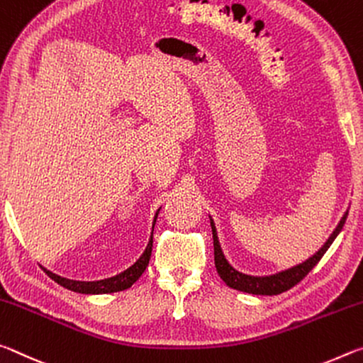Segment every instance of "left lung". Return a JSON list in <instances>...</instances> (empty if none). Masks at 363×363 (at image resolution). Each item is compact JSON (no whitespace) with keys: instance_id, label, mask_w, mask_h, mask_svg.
Masks as SVG:
<instances>
[{"instance_id":"8db88e82","label":"left lung","mask_w":363,"mask_h":363,"mask_svg":"<svg viewBox=\"0 0 363 363\" xmlns=\"http://www.w3.org/2000/svg\"><path fill=\"white\" fill-rule=\"evenodd\" d=\"M346 218H347V212L344 213V217L341 218L340 225H337L336 230L333 231L331 236L328 238V241L325 242L323 247L320 249L315 255H312V257L307 259L306 262L293 267V269L280 272V273H277V275H270V277H251V275H245V273L235 270L233 267L227 262V259H225L222 247H220V242H218V238H217L216 225H213L212 218H211L212 236H213V260H216L217 273L220 275L222 280L227 283V286L238 289V291H245V293H249V294L273 296V294L284 293V291H288L293 286H296V284H298L302 278H304L307 273L320 262V259H322L323 254L328 251V247L331 246V242L335 241V238L340 235V231L342 230Z\"/></svg>"}]
</instances>
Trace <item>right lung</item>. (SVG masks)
I'll list each match as a JSON object with an SVG mask.
<instances>
[{
  "label": "right lung",
  "instance_id": "1",
  "mask_svg": "<svg viewBox=\"0 0 363 363\" xmlns=\"http://www.w3.org/2000/svg\"><path fill=\"white\" fill-rule=\"evenodd\" d=\"M157 218V213H156ZM156 218H154V223H156ZM154 228V227H152ZM151 251H152V236L150 242H147L146 251L143 252L141 257L136 260V262L127 269L125 272L118 273V275L108 278V280H99V281H75V280H69V278H62L56 275V273L48 272V277L51 280H55L57 284L67 288L70 291H75V293H82V294H106V293H117V291H123L128 289L132 284L138 280V278L143 275V272L146 270L147 264H150L151 259Z\"/></svg>",
  "mask_w": 363,
  "mask_h": 363
}]
</instances>
